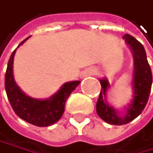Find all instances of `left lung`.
<instances>
[{"mask_svg": "<svg viewBox=\"0 0 153 153\" xmlns=\"http://www.w3.org/2000/svg\"><path fill=\"white\" fill-rule=\"evenodd\" d=\"M124 39L129 45L133 51L134 56V73H133V99L131 104L127 108L125 116L119 117L116 111L110 107L105 101V94L109 83L107 80H100L101 83V92H100L97 103L96 112L97 115L104 121L111 125H124L136 118L147 105L151 94L152 74V70L147 60L146 52L142 44L132 36L126 34Z\"/></svg>", "mask_w": 153, "mask_h": 153, "instance_id": "1", "label": "left lung"}]
</instances>
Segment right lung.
Masks as SVG:
<instances>
[{
    "label": "right lung",
    "mask_w": 153,
    "mask_h": 153,
    "mask_svg": "<svg viewBox=\"0 0 153 153\" xmlns=\"http://www.w3.org/2000/svg\"><path fill=\"white\" fill-rule=\"evenodd\" d=\"M25 41H22L20 45ZM15 51L16 48L9 59L5 72V91L14 113L20 118L36 127L53 125L63 115L67 98L81 82L75 81L64 83L56 94L47 100H37L29 97L20 90L13 79V62Z\"/></svg>",
    "instance_id": "obj_1"
}]
</instances>
